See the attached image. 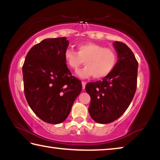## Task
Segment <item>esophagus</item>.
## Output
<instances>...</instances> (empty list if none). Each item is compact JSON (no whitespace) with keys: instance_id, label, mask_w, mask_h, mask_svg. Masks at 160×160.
<instances>
[{"instance_id":"1","label":"esophagus","mask_w":160,"mask_h":160,"mask_svg":"<svg viewBox=\"0 0 160 160\" xmlns=\"http://www.w3.org/2000/svg\"><path fill=\"white\" fill-rule=\"evenodd\" d=\"M82 89H83V90H85V85H86V82H85V81H82Z\"/></svg>"}]
</instances>
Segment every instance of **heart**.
I'll use <instances>...</instances> for the list:
<instances>
[{
	"label": "heart",
	"instance_id": "heart-1",
	"mask_svg": "<svg viewBox=\"0 0 160 160\" xmlns=\"http://www.w3.org/2000/svg\"><path fill=\"white\" fill-rule=\"evenodd\" d=\"M64 59L70 68L76 70L81 65L85 66L78 70L77 75L81 78L94 76L96 79L106 77L116 64L117 56L112 48L104 47L96 43L88 42L78 45L77 52L67 48Z\"/></svg>",
	"mask_w": 160,
	"mask_h": 160
}]
</instances>
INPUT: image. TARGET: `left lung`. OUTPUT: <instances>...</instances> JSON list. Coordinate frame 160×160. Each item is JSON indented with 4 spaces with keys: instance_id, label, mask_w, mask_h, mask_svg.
Masks as SVG:
<instances>
[{
    "instance_id": "8db88e82",
    "label": "left lung",
    "mask_w": 160,
    "mask_h": 160,
    "mask_svg": "<svg viewBox=\"0 0 160 160\" xmlns=\"http://www.w3.org/2000/svg\"><path fill=\"white\" fill-rule=\"evenodd\" d=\"M113 46L118 54L114 68L102 80L85 86L91 98L90 115L102 124L113 122L126 112L137 88L138 63L133 53L124 43L115 42Z\"/></svg>"
}]
</instances>
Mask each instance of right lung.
I'll return each mask as SVG.
<instances>
[{
    "instance_id": "obj_1",
    "label": "right lung",
    "mask_w": 160,
    "mask_h": 160,
    "mask_svg": "<svg viewBox=\"0 0 160 160\" xmlns=\"http://www.w3.org/2000/svg\"><path fill=\"white\" fill-rule=\"evenodd\" d=\"M66 37L46 39L29 51L22 66L24 91L29 106L44 122L61 123L82 90L64 59Z\"/></svg>"
}]
</instances>
